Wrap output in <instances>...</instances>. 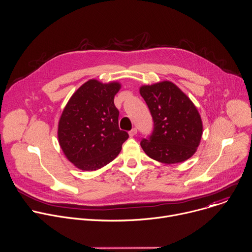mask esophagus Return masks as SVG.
<instances>
[{
    "mask_svg": "<svg viewBox=\"0 0 252 252\" xmlns=\"http://www.w3.org/2000/svg\"><path fill=\"white\" fill-rule=\"evenodd\" d=\"M136 132H137V129H136L135 127H133L131 130H129V131H128V134H129V136H130V137H132V136H134V135L136 134Z\"/></svg>",
    "mask_w": 252,
    "mask_h": 252,
    "instance_id": "1",
    "label": "esophagus"
}]
</instances>
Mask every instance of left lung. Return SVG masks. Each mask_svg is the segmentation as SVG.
<instances>
[{
	"mask_svg": "<svg viewBox=\"0 0 252 252\" xmlns=\"http://www.w3.org/2000/svg\"><path fill=\"white\" fill-rule=\"evenodd\" d=\"M154 120V130L140 146L150 158L162 163L183 162L196 152L202 135V122L189 97L168 81L142 86Z\"/></svg>",
	"mask_w": 252,
	"mask_h": 252,
	"instance_id": "1",
	"label": "left lung"
}]
</instances>
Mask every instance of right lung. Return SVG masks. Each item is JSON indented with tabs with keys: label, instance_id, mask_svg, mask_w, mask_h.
<instances>
[{
	"label": "right lung",
	"instance_id": "obj_1",
	"mask_svg": "<svg viewBox=\"0 0 252 252\" xmlns=\"http://www.w3.org/2000/svg\"><path fill=\"white\" fill-rule=\"evenodd\" d=\"M121 84L85 83L71 95L59 122L58 137L66 158L82 170H96L114 160L128 133L119 127L114 98Z\"/></svg>",
	"mask_w": 252,
	"mask_h": 252
}]
</instances>
